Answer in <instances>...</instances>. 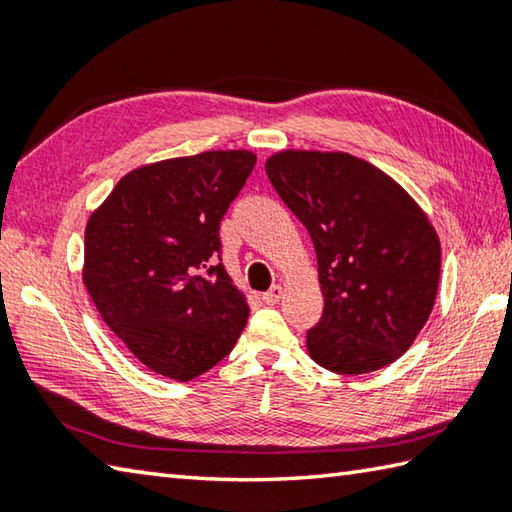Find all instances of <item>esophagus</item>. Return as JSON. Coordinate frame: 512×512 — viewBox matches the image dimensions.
Wrapping results in <instances>:
<instances>
[{
	"label": "esophagus",
	"mask_w": 512,
	"mask_h": 512,
	"mask_svg": "<svg viewBox=\"0 0 512 512\" xmlns=\"http://www.w3.org/2000/svg\"><path fill=\"white\" fill-rule=\"evenodd\" d=\"M281 298H283V287L281 285H274L272 289H269V292L263 294V301L267 305H276L278 301H281Z\"/></svg>",
	"instance_id": "1"
}]
</instances>
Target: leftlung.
Here are the masks:
<instances>
[{
	"label": "left lung",
	"mask_w": 512,
	"mask_h": 512,
	"mask_svg": "<svg viewBox=\"0 0 512 512\" xmlns=\"http://www.w3.org/2000/svg\"><path fill=\"white\" fill-rule=\"evenodd\" d=\"M265 171L316 249L325 307L307 332L312 359L336 374L397 361L437 298L441 245L426 211L350 153L287 149Z\"/></svg>",
	"instance_id": "obj_1"
}]
</instances>
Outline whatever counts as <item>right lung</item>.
<instances>
[{
	"label": "right lung",
	"mask_w": 512,
	"mask_h": 512,
	"mask_svg": "<svg viewBox=\"0 0 512 512\" xmlns=\"http://www.w3.org/2000/svg\"><path fill=\"white\" fill-rule=\"evenodd\" d=\"M256 165L252 151H205L129 171L84 231L82 278L140 363L191 381L234 350L245 294L220 254V220Z\"/></svg>",
	"instance_id": "1"
}]
</instances>
